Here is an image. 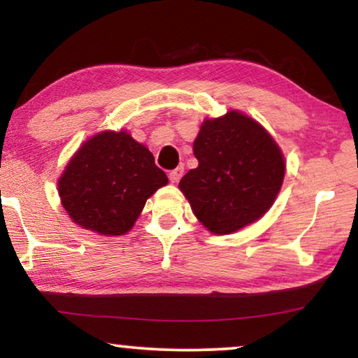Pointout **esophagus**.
I'll return each mask as SVG.
<instances>
[{
    "label": "esophagus",
    "mask_w": 358,
    "mask_h": 358,
    "mask_svg": "<svg viewBox=\"0 0 358 358\" xmlns=\"http://www.w3.org/2000/svg\"><path fill=\"white\" fill-rule=\"evenodd\" d=\"M183 173H185V167L180 166V167L173 169V171L169 172V178H171L172 183H177V181H180V178L183 177Z\"/></svg>",
    "instance_id": "34e87169"
}]
</instances>
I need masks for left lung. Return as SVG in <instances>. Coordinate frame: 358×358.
Segmentation results:
<instances>
[{
    "mask_svg": "<svg viewBox=\"0 0 358 358\" xmlns=\"http://www.w3.org/2000/svg\"><path fill=\"white\" fill-rule=\"evenodd\" d=\"M199 166L180 180L197 220L224 235L248 226L275 202L284 157L257 121L240 112L205 120L194 142Z\"/></svg>",
    "mask_w": 358,
    "mask_h": 358,
    "instance_id": "8db88e82",
    "label": "left lung"
}]
</instances>
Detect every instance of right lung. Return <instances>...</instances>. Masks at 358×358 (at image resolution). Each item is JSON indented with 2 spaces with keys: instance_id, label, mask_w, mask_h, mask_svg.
Listing matches in <instances>:
<instances>
[{
  "instance_id": "1",
  "label": "right lung",
  "mask_w": 358,
  "mask_h": 358,
  "mask_svg": "<svg viewBox=\"0 0 358 358\" xmlns=\"http://www.w3.org/2000/svg\"><path fill=\"white\" fill-rule=\"evenodd\" d=\"M167 181L147 147L124 131H106L78 148L58 181V191L78 226L123 235L134 226L147 199Z\"/></svg>"
}]
</instances>
